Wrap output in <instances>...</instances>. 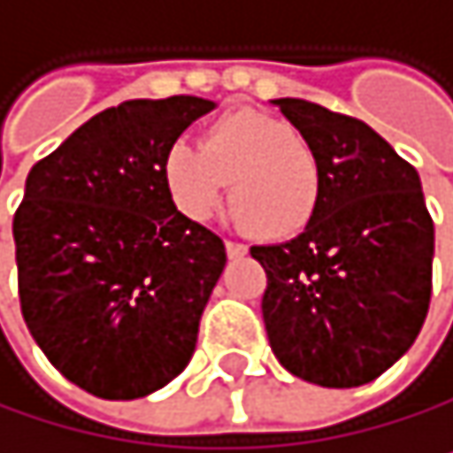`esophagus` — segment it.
<instances>
[{
	"mask_svg": "<svg viewBox=\"0 0 453 453\" xmlns=\"http://www.w3.org/2000/svg\"><path fill=\"white\" fill-rule=\"evenodd\" d=\"M226 254H229V259H240V257H245V254H248V248H245L242 242H232V240H226Z\"/></svg>",
	"mask_w": 453,
	"mask_h": 453,
	"instance_id": "1",
	"label": "esophagus"
}]
</instances>
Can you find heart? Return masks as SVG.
Returning <instances> with one entry per match:
<instances>
[{
    "label": "heart",
    "mask_w": 453,
    "mask_h": 453,
    "mask_svg": "<svg viewBox=\"0 0 453 453\" xmlns=\"http://www.w3.org/2000/svg\"><path fill=\"white\" fill-rule=\"evenodd\" d=\"M175 208L191 219L213 216L229 186L237 221L262 240H288L316 216L321 170L313 150L294 132L254 110L216 119L199 142L175 140L162 162Z\"/></svg>",
    "instance_id": "b5f03b06"
}]
</instances>
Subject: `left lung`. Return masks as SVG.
Listing matches in <instances>:
<instances>
[{"label": "left lung", "mask_w": 453, "mask_h": 453, "mask_svg": "<svg viewBox=\"0 0 453 453\" xmlns=\"http://www.w3.org/2000/svg\"><path fill=\"white\" fill-rule=\"evenodd\" d=\"M321 170L313 221L254 245L262 316L278 362L308 383L351 389L416 341L433 294L435 226L418 173L367 124L305 99H273Z\"/></svg>", "instance_id": "1"}]
</instances>
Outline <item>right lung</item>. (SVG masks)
Wrapping results in <instances>:
<instances>
[{"mask_svg": "<svg viewBox=\"0 0 453 453\" xmlns=\"http://www.w3.org/2000/svg\"><path fill=\"white\" fill-rule=\"evenodd\" d=\"M216 102L129 99L96 112L27 178L12 219L20 313L50 365L102 400L183 372L224 240L167 194V148Z\"/></svg>", "mask_w": 453, "mask_h": 453, "instance_id": "right-lung-1", "label": "right lung"}]
</instances>
